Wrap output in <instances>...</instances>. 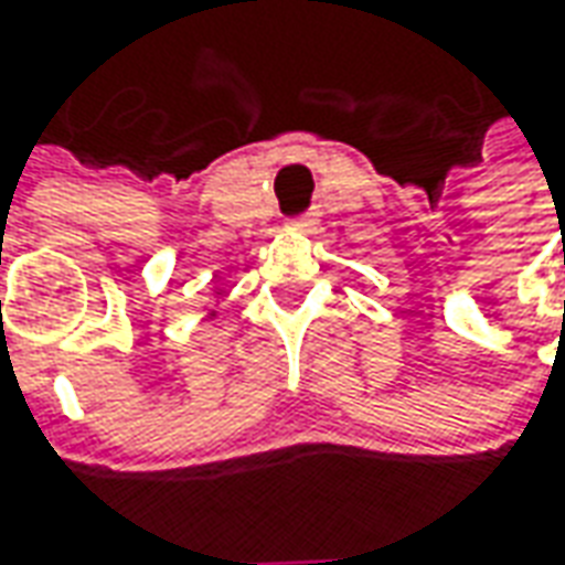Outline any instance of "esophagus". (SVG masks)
Wrapping results in <instances>:
<instances>
[{"label":"esophagus","instance_id":"34e87169","mask_svg":"<svg viewBox=\"0 0 565 565\" xmlns=\"http://www.w3.org/2000/svg\"><path fill=\"white\" fill-rule=\"evenodd\" d=\"M312 227H316V218H312V215H297V218L287 222V231H294V234H309Z\"/></svg>","mask_w":565,"mask_h":565}]
</instances>
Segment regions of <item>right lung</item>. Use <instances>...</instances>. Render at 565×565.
Listing matches in <instances>:
<instances>
[{"mask_svg": "<svg viewBox=\"0 0 565 565\" xmlns=\"http://www.w3.org/2000/svg\"><path fill=\"white\" fill-rule=\"evenodd\" d=\"M209 319H215V309H209Z\"/></svg>", "mask_w": 565, "mask_h": 565, "instance_id": "right-lung-1", "label": "right lung"}]
</instances>
